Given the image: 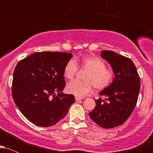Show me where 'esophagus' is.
<instances>
[{
    "label": "esophagus",
    "instance_id": "obj_1",
    "mask_svg": "<svg viewBox=\"0 0 153 153\" xmlns=\"http://www.w3.org/2000/svg\"><path fill=\"white\" fill-rule=\"evenodd\" d=\"M75 101H80V100H81L82 99H81V98H79V97H75Z\"/></svg>",
    "mask_w": 153,
    "mask_h": 153
}]
</instances>
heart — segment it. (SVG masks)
Returning <instances> with one entry per match:
<instances>
[{"label":"heart","mask_w":153,"mask_h":153,"mask_svg":"<svg viewBox=\"0 0 153 153\" xmlns=\"http://www.w3.org/2000/svg\"><path fill=\"white\" fill-rule=\"evenodd\" d=\"M88 72L84 76L85 81L74 80L68 82L66 90L69 94L76 97H84L93 90L102 91L108 88L113 81L114 73L111 68H106V64L102 59L96 56H86L81 59H71L66 62L63 70V75L67 79H72L76 74L78 65Z\"/></svg>","instance_id":"1"}]
</instances>
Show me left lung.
<instances>
[{"label":"left lung","instance_id":"obj_1","mask_svg":"<svg viewBox=\"0 0 153 153\" xmlns=\"http://www.w3.org/2000/svg\"><path fill=\"white\" fill-rule=\"evenodd\" d=\"M101 56L111 66L115 78L99 93L96 106L89 113L95 123L105 129L122 125L134 111L140 88V78L132 61L113 51L103 50ZM103 97V98H101Z\"/></svg>","mask_w":153,"mask_h":153}]
</instances>
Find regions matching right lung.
I'll use <instances>...</instances> for the list:
<instances>
[{"mask_svg": "<svg viewBox=\"0 0 153 153\" xmlns=\"http://www.w3.org/2000/svg\"><path fill=\"white\" fill-rule=\"evenodd\" d=\"M72 57L66 52H36L16 66L12 96L22 114L35 125H54L75 101L73 95L62 93L65 86L63 70Z\"/></svg>", "mask_w": 153, "mask_h": 153, "instance_id": "obj_1", "label": "right lung"}]
</instances>
